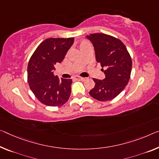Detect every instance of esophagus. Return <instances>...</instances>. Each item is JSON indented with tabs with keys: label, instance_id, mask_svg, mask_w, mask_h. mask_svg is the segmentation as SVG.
I'll return each instance as SVG.
<instances>
[{
	"label": "esophagus",
	"instance_id": "esophagus-1",
	"mask_svg": "<svg viewBox=\"0 0 159 159\" xmlns=\"http://www.w3.org/2000/svg\"><path fill=\"white\" fill-rule=\"evenodd\" d=\"M75 79L77 80H80V81H84V80H85L84 77H82L80 76H76V77H75Z\"/></svg>",
	"mask_w": 159,
	"mask_h": 159
}]
</instances>
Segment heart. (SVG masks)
Here are the masks:
<instances>
[{
    "label": "heart",
    "mask_w": 159,
    "mask_h": 159,
    "mask_svg": "<svg viewBox=\"0 0 159 159\" xmlns=\"http://www.w3.org/2000/svg\"><path fill=\"white\" fill-rule=\"evenodd\" d=\"M87 44H89V43H88L86 40H82L81 43H80V48H82V46H84L85 45H87Z\"/></svg>",
    "instance_id": "1"
}]
</instances>
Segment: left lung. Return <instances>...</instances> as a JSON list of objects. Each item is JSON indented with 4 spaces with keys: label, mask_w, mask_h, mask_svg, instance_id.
<instances>
[{
    "label": "left lung",
    "mask_w": 159,
    "mask_h": 159,
    "mask_svg": "<svg viewBox=\"0 0 159 159\" xmlns=\"http://www.w3.org/2000/svg\"><path fill=\"white\" fill-rule=\"evenodd\" d=\"M87 38L93 44L96 60L105 75L103 80L93 78L95 86L89 93L99 101H109L118 96L128 84L132 67L131 56L124 44L113 36L94 33Z\"/></svg>",
    "instance_id": "1"
}]
</instances>
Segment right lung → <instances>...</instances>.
Listing matches in <instances>:
<instances>
[{"label":"right lung","mask_w":159,"mask_h":159,"mask_svg":"<svg viewBox=\"0 0 159 159\" xmlns=\"http://www.w3.org/2000/svg\"><path fill=\"white\" fill-rule=\"evenodd\" d=\"M74 43V38H48L31 56L28 66V82L39 101L50 107L65 104L71 94V79L55 76L56 63H61Z\"/></svg>","instance_id":"right-lung-1"}]
</instances>
